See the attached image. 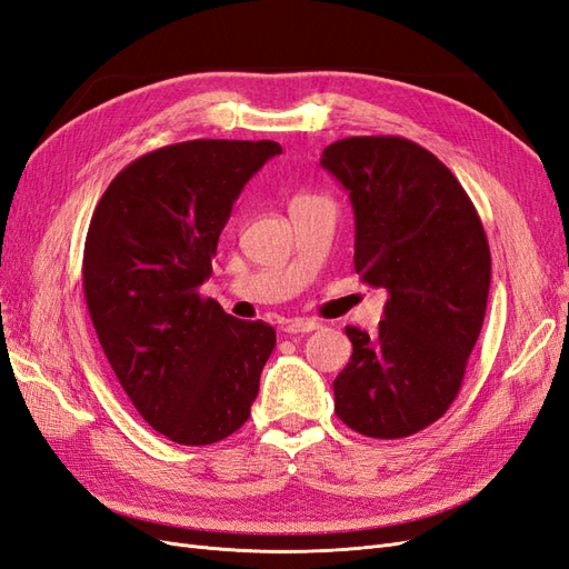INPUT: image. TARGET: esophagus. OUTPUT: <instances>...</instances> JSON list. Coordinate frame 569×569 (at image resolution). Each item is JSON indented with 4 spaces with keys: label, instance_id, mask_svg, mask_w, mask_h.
Returning <instances> with one entry per match:
<instances>
[{
    "label": "esophagus",
    "instance_id": "1",
    "mask_svg": "<svg viewBox=\"0 0 569 569\" xmlns=\"http://www.w3.org/2000/svg\"><path fill=\"white\" fill-rule=\"evenodd\" d=\"M313 330H320V322L318 320L297 318V320H289L284 325V332L287 335H306V332H313Z\"/></svg>",
    "mask_w": 569,
    "mask_h": 569
}]
</instances>
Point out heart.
<instances>
[{"label": "heart", "instance_id": "b5f03b06", "mask_svg": "<svg viewBox=\"0 0 569 569\" xmlns=\"http://www.w3.org/2000/svg\"><path fill=\"white\" fill-rule=\"evenodd\" d=\"M297 199H308V197H297ZM297 199H295V201H297Z\"/></svg>", "mask_w": 569, "mask_h": 569}]
</instances>
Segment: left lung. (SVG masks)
I'll use <instances>...</instances> for the list:
<instances>
[{
    "label": "left lung",
    "mask_w": 569,
    "mask_h": 569,
    "mask_svg": "<svg viewBox=\"0 0 569 569\" xmlns=\"http://www.w3.org/2000/svg\"><path fill=\"white\" fill-rule=\"evenodd\" d=\"M320 166L349 192L356 272L387 289L375 337L347 327L353 353L335 380V412L358 435L410 437L460 391L487 313V232L451 170L406 137H347Z\"/></svg>",
    "instance_id": "obj_1"
}]
</instances>
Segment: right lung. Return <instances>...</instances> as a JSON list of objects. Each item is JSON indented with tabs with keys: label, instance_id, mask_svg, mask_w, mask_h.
<instances>
[{
	"label": "right lung",
	"instance_id": "add662e5",
	"mask_svg": "<svg viewBox=\"0 0 569 569\" xmlns=\"http://www.w3.org/2000/svg\"><path fill=\"white\" fill-rule=\"evenodd\" d=\"M278 142L192 140L134 159L90 220L82 289L101 349L137 412L206 446L251 416L274 330L201 297L232 203Z\"/></svg>",
	"mask_w": 569,
	"mask_h": 569
}]
</instances>
